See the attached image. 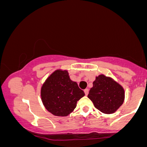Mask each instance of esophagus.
I'll return each mask as SVG.
<instances>
[{
  "mask_svg": "<svg viewBox=\"0 0 147 147\" xmlns=\"http://www.w3.org/2000/svg\"><path fill=\"white\" fill-rule=\"evenodd\" d=\"M88 92H89V89L88 88H86L85 90H84V92H85L86 95H88Z\"/></svg>",
  "mask_w": 147,
  "mask_h": 147,
  "instance_id": "1",
  "label": "esophagus"
}]
</instances>
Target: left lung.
Instances as JSON below:
<instances>
[{"label": "left lung", "mask_w": 147, "mask_h": 147, "mask_svg": "<svg viewBox=\"0 0 147 147\" xmlns=\"http://www.w3.org/2000/svg\"><path fill=\"white\" fill-rule=\"evenodd\" d=\"M88 97L103 113L112 114L124 103L125 92L124 88L113 79L102 74L96 77Z\"/></svg>", "instance_id": "obj_1"}]
</instances>
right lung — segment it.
I'll return each instance as SVG.
<instances>
[{"label": "right lung", "instance_id": "add662e5", "mask_svg": "<svg viewBox=\"0 0 147 147\" xmlns=\"http://www.w3.org/2000/svg\"><path fill=\"white\" fill-rule=\"evenodd\" d=\"M85 95L77 83L70 78L68 70L57 69L42 85L41 97L45 109L52 115L65 117L75 110L77 103Z\"/></svg>", "mask_w": 147, "mask_h": 147}]
</instances>
